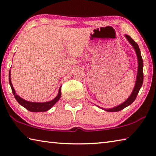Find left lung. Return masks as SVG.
Segmentation results:
<instances>
[{
	"label": "left lung",
	"mask_w": 156,
	"mask_h": 156,
	"mask_svg": "<svg viewBox=\"0 0 156 156\" xmlns=\"http://www.w3.org/2000/svg\"><path fill=\"white\" fill-rule=\"evenodd\" d=\"M125 37L129 43H130L131 45L133 46L134 49H135L137 57H138V73H137V78H136L135 87H134L133 90L132 91L131 96L129 97V98L126 100V101L124 102L123 103H122L120 105H118L117 107L111 108V109H103L104 110L109 112H119V111L122 110L123 109H125V107L133 103V102L136 100L137 96H138V92L141 88L142 83H143V69H142V67H143V60H142V58L141 53H140V48H139V46L138 44L131 38L130 36L128 35H125ZM101 109H102V108H101Z\"/></svg>",
	"instance_id": "1"
}]
</instances>
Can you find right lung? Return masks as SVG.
Instances as JSON below:
<instances>
[{
  "mask_svg": "<svg viewBox=\"0 0 156 156\" xmlns=\"http://www.w3.org/2000/svg\"><path fill=\"white\" fill-rule=\"evenodd\" d=\"M10 71L9 73V84L11 86L12 93L14 94L16 100H17V102L19 103L20 105H22L23 107H25V109L30 111L31 112H47L49 109H51V108L54 106V105L56 103V102L58 101L59 99L60 98V96H61V90L60 87L58 94L57 96L55 98L54 100H51V101L46 102H32L30 101H27L24 99H23L22 98L18 96V95L16 94V91L14 90V87H13L11 78H10Z\"/></svg>",
  "mask_w": 156,
  "mask_h": 156,
  "instance_id": "add662e5",
  "label": "right lung"
}]
</instances>
